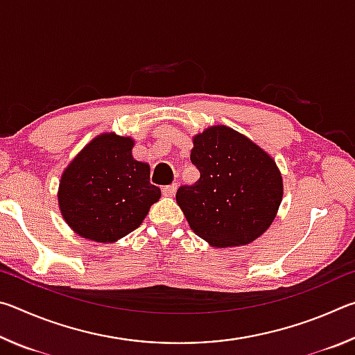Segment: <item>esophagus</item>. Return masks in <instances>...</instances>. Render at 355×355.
<instances>
[{
  "label": "esophagus",
  "instance_id": "34e87169",
  "mask_svg": "<svg viewBox=\"0 0 355 355\" xmlns=\"http://www.w3.org/2000/svg\"><path fill=\"white\" fill-rule=\"evenodd\" d=\"M175 191H177V184L172 183V184L164 186V188H163V194H164V196H173V194H175Z\"/></svg>",
  "mask_w": 355,
  "mask_h": 355
}]
</instances>
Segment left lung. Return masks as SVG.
Segmentation results:
<instances>
[{"label": "left lung", "instance_id": "left-lung-1", "mask_svg": "<svg viewBox=\"0 0 355 355\" xmlns=\"http://www.w3.org/2000/svg\"><path fill=\"white\" fill-rule=\"evenodd\" d=\"M194 184L177 191V203L197 236L214 248L244 245L272 224L284 184L274 159L238 131L218 125L194 137Z\"/></svg>", "mask_w": 355, "mask_h": 355}]
</instances>
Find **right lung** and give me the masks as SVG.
<instances>
[{"instance_id": "add662e5", "label": "right lung", "mask_w": 355, "mask_h": 355, "mask_svg": "<svg viewBox=\"0 0 355 355\" xmlns=\"http://www.w3.org/2000/svg\"><path fill=\"white\" fill-rule=\"evenodd\" d=\"M130 137H95L71 161L59 184V208L78 235L112 243L142 224L161 191L150 167L131 155Z\"/></svg>"}]
</instances>
